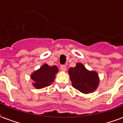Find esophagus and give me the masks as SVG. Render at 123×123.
Segmentation results:
<instances>
[{"mask_svg": "<svg viewBox=\"0 0 123 123\" xmlns=\"http://www.w3.org/2000/svg\"><path fill=\"white\" fill-rule=\"evenodd\" d=\"M61 69L62 71H65L66 70V65H61Z\"/></svg>", "mask_w": 123, "mask_h": 123, "instance_id": "obj_1", "label": "esophagus"}]
</instances>
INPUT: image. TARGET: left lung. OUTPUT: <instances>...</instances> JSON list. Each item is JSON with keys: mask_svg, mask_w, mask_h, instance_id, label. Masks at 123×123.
<instances>
[{"mask_svg": "<svg viewBox=\"0 0 123 123\" xmlns=\"http://www.w3.org/2000/svg\"><path fill=\"white\" fill-rule=\"evenodd\" d=\"M72 86L84 94L92 92L99 84V78L95 71H89L83 64L77 63L68 71Z\"/></svg>", "mask_w": 123, "mask_h": 123, "instance_id": "8db88e82", "label": "left lung"}]
</instances>
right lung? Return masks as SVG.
<instances>
[{"label": "right lung", "instance_id": "1", "mask_svg": "<svg viewBox=\"0 0 123 123\" xmlns=\"http://www.w3.org/2000/svg\"><path fill=\"white\" fill-rule=\"evenodd\" d=\"M58 68L56 66H50L48 64L43 65L38 70L31 75L33 86L37 89H41L51 85L55 79V75L57 73Z\"/></svg>", "mask_w": 123, "mask_h": 123}]
</instances>
